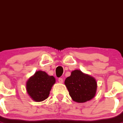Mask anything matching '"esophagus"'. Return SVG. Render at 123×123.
Wrapping results in <instances>:
<instances>
[{"label": "esophagus", "instance_id": "esophagus-1", "mask_svg": "<svg viewBox=\"0 0 123 123\" xmlns=\"http://www.w3.org/2000/svg\"><path fill=\"white\" fill-rule=\"evenodd\" d=\"M58 81L59 83H61H61H62L63 82V79H62V78H59V79H58Z\"/></svg>", "mask_w": 123, "mask_h": 123}]
</instances>
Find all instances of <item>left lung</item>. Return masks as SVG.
<instances>
[{
    "mask_svg": "<svg viewBox=\"0 0 123 123\" xmlns=\"http://www.w3.org/2000/svg\"><path fill=\"white\" fill-rule=\"evenodd\" d=\"M64 84L72 100L77 103L92 100L97 92L95 79L77 69L72 71L70 76L65 80Z\"/></svg>",
    "mask_w": 123,
    "mask_h": 123,
    "instance_id": "8db88e82",
    "label": "left lung"
}]
</instances>
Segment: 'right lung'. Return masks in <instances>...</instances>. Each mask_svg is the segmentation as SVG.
<instances>
[{
    "instance_id": "right-lung-1",
    "label": "right lung",
    "mask_w": 123,
    "mask_h": 123,
    "mask_svg": "<svg viewBox=\"0 0 123 123\" xmlns=\"http://www.w3.org/2000/svg\"><path fill=\"white\" fill-rule=\"evenodd\" d=\"M55 83L54 77L46 72L38 70L26 82V90L31 98L36 102L48 98L52 87Z\"/></svg>"
}]
</instances>
